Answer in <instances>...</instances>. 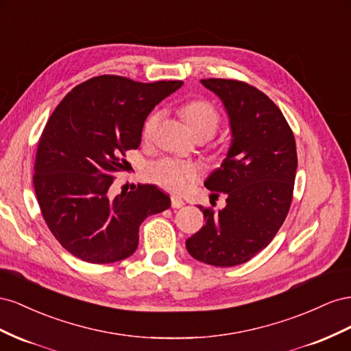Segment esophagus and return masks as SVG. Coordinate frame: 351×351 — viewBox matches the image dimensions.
<instances>
[{
  "label": "esophagus",
  "mask_w": 351,
  "mask_h": 351,
  "mask_svg": "<svg viewBox=\"0 0 351 351\" xmlns=\"http://www.w3.org/2000/svg\"><path fill=\"white\" fill-rule=\"evenodd\" d=\"M184 206H185V203H184V199H182L181 197L172 195V207H173V208H181V207H184Z\"/></svg>",
  "instance_id": "1"
}]
</instances>
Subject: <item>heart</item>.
I'll return each instance as SVG.
<instances>
[{
  "label": "heart",
  "instance_id": "b5f03b06",
  "mask_svg": "<svg viewBox=\"0 0 351 351\" xmlns=\"http://www.w3.org/2000/svg\"><path fill=\"white\" fill-rule=\"evenodd\" d=\"M182 116L194 134L198 131H212L215 134L219 125L216 108L207 101H191L185 104L182 107ZM158 120L160 112H154L147 117L143 129L144 136H149ZM147 173L148 178L158 186L169 189L172 193H184L195 181L198 167L193 163L184 162V160L165 157L149 165Z\"/></svg>",
  "mask_w": 351,
  "mask_h": 351
}]
</instances>
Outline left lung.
Returning a JSON list of instances; mask_svg holds the SVG:
<instances>
[{
    "label": "left lung",
    "instance_id": "obj_1",
    "mask_svg": "<svg viewBox=\"0 0 351 351\" xmlns=\"http://www.w3.org/2000/svg\"><path fill=\"white\" fill-rule=\"evenodd\" d=\"M222 101L231 144L204 181L226 194V206L203 210L206 225L186 239L198 262L229 267L248 262L272 241L293 199L297 149L281 110L257 88L232 79H202ZM217 195V194H216Z\"/></svg>",
    "mask_w": 351,
    "mask_h": 351
}]
</instances>
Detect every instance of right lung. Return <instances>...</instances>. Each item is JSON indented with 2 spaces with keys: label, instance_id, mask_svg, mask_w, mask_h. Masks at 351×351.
Returning a JSON list of instances; mask_svg holds the SVG:
<instances>
[{
  "label": "right lung",
  "instance_id": "right-lung-1",
  "mask_svg": "<svg viewBox=\"0 0 351 351\" xmlns=\"http://www.w3.org/2000/svg\"><path fill=\"white\" fill-rule=\"evenodd\" d=\"M182 81L135 82L103 75L77 85L48 119L38 144L34 186L57 241L88 263H114L135 253L139 225L170 207L156 185L110 193L128 149L141 144L152 110Z\"/></svg>",
  "mask_w": 351,
  "mask_h": 351
}]
</instances>
